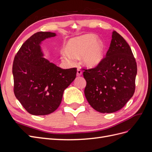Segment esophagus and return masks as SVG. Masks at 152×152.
Returning <instances> with one entry per match:
<instances>
[{
  "mask_svg": "<svg viewBox=\"0 0 152 152\" xmlns=\"http://www.w3.org/2000/svg\"><path fill=\"white\" fill-rule=\"evenodd\" d=\"M82 72L81 70H80L79 68V69H77V76H80V75H82Z\"/></svg>",
  "mask_w": 152,
  "mask_h": 152,
  "instance_id": "1",
  "label": "esophagus"
}]
</instances>
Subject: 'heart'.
I'll list each match as a JSON object with an SVG mask.
<instances>
[{
	"instance_id": "b5f03b06",
	"label": "heart",
	"mask_w": 152,
	"mask_h": 152,
	"mask_svg": "<svg viewBox=\"0 0 152 152\" xmlns=\"http://www.w3.org/2000/svg\"><path fill=\"white\" fill-rule=\"evenodd\" d=\"M65 48L67 52H62L61 58L67 63H73L75 58L80 56L85 66L94 68L99 65L103 59V43L93 34H84L70 39L66 42Z\"/></svg>"
}]
</instances>
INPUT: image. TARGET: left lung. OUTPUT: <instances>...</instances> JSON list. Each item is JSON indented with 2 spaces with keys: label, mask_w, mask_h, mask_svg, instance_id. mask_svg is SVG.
Returning a JSON list of instances; mask_svg holds the SVG:
<instances>
[{
  "label": "left lung",
  "mask_w": 152,
  "mask_h": 152,
  "mask_svg": "<svg viewBox=\"0 0 152 152\" xmlns=\"http://www.w3.org/2000/svg\"><path fill=\"white\" fill-rule=\"evenodd\" d=\"M110 46L99 65L84 70V94L100 113H113L124 107L134 94L137 65L131 49L122 37L113 31Z\"/></svg>",
  "instance_id": "obj_1"
}]
</instances>
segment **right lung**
<instances>
[{
	"label": "right lung",
	"instance_id": "1",
	"mask_svg": "<svg viewBox=\"0 0 152 152\" xmlns=\"http://www.w3.org/2000/svg\"><path fill=\"white\" fill-rule=\"evenodd\" d=\"M56 35L37 32L21 45L13 61L14 93L26 111L34 115L54 112L64 91L76 77V68L62 69L43 57L41 42Z\"/></svg>",
	"mask_w": 152,
	"mask_h": 152
}]
</instances>
